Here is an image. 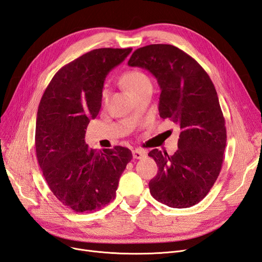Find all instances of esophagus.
Returning a JSON list of instances; mask_svg holds the SVG:
<instances>
[{
	"label": "esophagus",
	"mask_w": 262,
	"mask_h": 262,
	"mask_svg": "<svg viewBox=\"0 0 262 262\" xmlns=\"http://www.w3.org/2000/svg\"><path fill=\"white\" fill-rule=\"evenodd\" d=\"M132 154L133 157L137 158V160H142V158H144L146 156V152L143 149H134L132 150Z\"/></svg>",
	"instance_id": "obj_1"
}]
</instances>
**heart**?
I'll return each instance as SVG.
<instances>
[{
	"label": "heart",
	"mask_w": 262,
	"mask_h": 262,
	"mask_svg": "<svg viewBox=\"0 0 262 262\" xmlns=\"http://www.w3.org/2000/svg\"><path fill=\"white\" fill-rule=\"evenodd\" d=\"M121 82L126 89V91L132 95L137 94L138 92L143 90L144 87L148 85H152L150 84L149 77L140 70H131V71H128V72H125L122 75ZM105 95L106 93H104V96Z\"/></svg>",
	"instance_id": "obj_1"
}]
</instances>
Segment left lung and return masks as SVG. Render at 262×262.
Listing matches in <instances>:
<instances>
[{
  "label": "left lung",
  "mask_w": 262,
  "mask_h": 262,
  "mask_svg": "<svg viewBox=\"0 0 262 262\" xmlns=\"http://www.w3.org/2000/svg\"><path fill=\"white\" fill-rule=\"evenodd\" d=\"M128 64L156 77L160 116L180 128L175 154L157 148L148 153L158 167L149 192L170 208L192 207L209 193L223 164L226 128L215 87L199 63L171 45L142 47Z\"/></svg>",
  "instance_id": "8db88e82"
}]
</instances>
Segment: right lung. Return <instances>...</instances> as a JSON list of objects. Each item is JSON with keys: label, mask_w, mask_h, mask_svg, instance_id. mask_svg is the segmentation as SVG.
I'll list each match as a JSON object with an SVG mask.
<instances>
[{"label": "right lung", "mask_w": 262, "mask_h": 262, "mask_svg": "<svg viewBox=\"0 0 262 262\" xmlns=\"http://www.w3.org/2000/svg\"><path fill=\"white\" fill-rule=\"evenodd\" d=\"M131 48H100L61 68L38 107L35 145L39 166L52 193L74 212L105 207L116 196L119 179L132 160L129 148L96 150L85 130L101 107L107 74Z\"/></svg>", "instance_id": "add662e5"}]
</instances>
